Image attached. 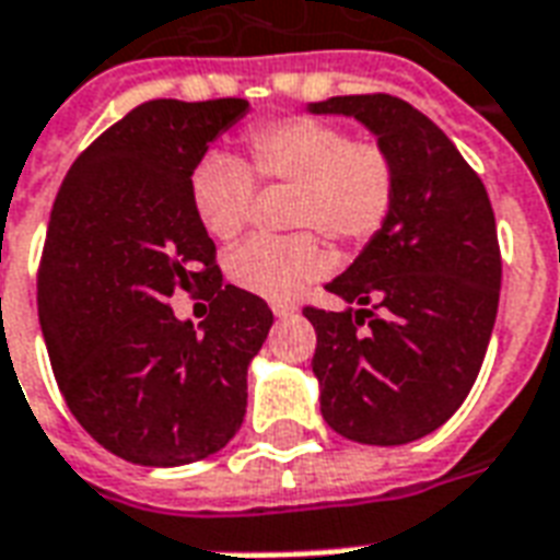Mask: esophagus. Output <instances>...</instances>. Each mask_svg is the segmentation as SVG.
<instances>
[{
  "mask_svg": "<svg viewBox=\"0 0 560 560\" xmlns=\"http://www.w3.org/2000/svg\"><path fill=\"white\" fill-rule=\"evenodd\" d=\"M293 312H296V305H291V302H272V314L276 317H291Z\"/></svg>",
  "mask_w": 560,
  "mask_h": 560,
  "instance_id": "esophagus-1",
  "label": "esophagus"
}]
</instances>
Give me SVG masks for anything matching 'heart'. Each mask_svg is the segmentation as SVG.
Segmentation results:
<instances>
[{
    "label": "heart",
    "mask_w": 560,
    "mask_h": 560,
    "mask_svg": "<svg viewBox=\"0 0 560 560\" xmlns=\"http://www.w3.org/2000/svg\"><path fill=\"white\" fill-rule=\"evenodd\" d=\"M243 144L246 163L210 151L189 175V205L210 237L234 240L246 228L255 180L293 184L288 222L343 246H364L392 217L397 163L376 139H350L341 124L288 115L255 124ZM314 231L246 240L225 258L228 279L264 300H291L332 267V252Z\"/></svg>",
    "instance_id": "1"
}]
</instances>
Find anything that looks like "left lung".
Here are the masks:
<instances>
[{"label": "left lung", "mask_w": 560, "mask_h": 560, "mask_svg": "<svg viewBox=\"0 0 560 560\" xmlns=\"http://www.w3.org/2000/svg\"><path fill=\"white\" fill-rule=\"evenodd\" d=\"M308 109L362 121L397 163L392 217L326 284L347 308L302 312L317 332L320 412L353 442L407 445L457 412L487 355L501 291L490 196L448 136L400 97L347 94Z\"/></svg>", "instance_id": "1"}]
</instances>
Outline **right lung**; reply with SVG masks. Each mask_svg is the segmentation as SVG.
<instances>
[{
	"label": "right lung",
	"instance_id": "right-lung-1",
	"mask_svg": "<svg viewBox=\"0 0 560 560\" xmlns=\"http://www.w3.org/2000/svg\"><path fill=\"white\" fill-rule=\"evenodd\" d=\"M240 97L148 101L70 165L37 269V317L65 404L91 439L139 466H184L225 448L246 416V371L272 312L222 281L192 213L189 175ZM175 290L211 302L177 322Z\"/></svg>",
	"mask_w": 560,
	"mask_h": 560
}]
</instances>
